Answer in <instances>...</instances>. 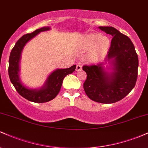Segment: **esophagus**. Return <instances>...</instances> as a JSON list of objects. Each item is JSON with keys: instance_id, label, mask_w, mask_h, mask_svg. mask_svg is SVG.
<instances>
[{"instance_id": "34e87169", "label": "esophagus", "mask_w": 148, "mask_h": 148, "mask_svg": "<svg viewBox=\"0 0 148 148\" xmlns=\"http://www.w3.org/2000/svg\"><path fill=\"white\" fill-rule=\"evenodd\" d=\"M82 69V65L80 64H78L76 67V71H81Z\"/></svg>"}]
</instances>
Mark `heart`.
Here are the masks:
<instances>
[{
	"label": "heart",
	"mask_w": 148,
	"mask_h": 148,
	"mask_svg": "<svg viewBox=\"0 0 148 148\" xmlns=\"http://www.w3.org/2000/svg\"><path fill=\"white\" fill-rule=\"evenodd\" d=\"M109 38L99 33H91L86 35L81 42V47L90 51L88 58L92 62H98L106 56L110 47Z\"/></svg>",
	"instance_id": "obj_1"
}]
</instances>
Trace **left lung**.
Here are the masks:
<instances>
[{
	"label": "left lung",
	"instance_id": "obj_1",
	"mask_svg": "<svg viewBox=\"0 0 148 148\" xmlns=\"http://www.w3.org/2000/svg\"><path fill=\"white\" fill-rule=\"evenodd\" d=\"M100 30L111 35V47L105 62L84 65L87 78L84 84L88 97L102 103L117 102L126 97L134 88L138 76V58L135 47L127 35L111 26H99ZM111 65V72L103 65Z\"/></svg>",
	"mask_w": 148,
	"mask_h": 148
}]
</instances>
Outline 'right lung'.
Instances as JSON below:
<instances>
[{
    "label": "right lung",
    "mask_w": 148,
    "mask_h": 148,
    "mask_svg": "<svg viewBox=\"0 0 148 148\" xmlns=\"http://www.w3.org/2000/svg\"><path fill=\"white\" fill-rule=\"evenodd\" d=\"M50 27H43L32 33L23 35L12 49L9 58L8 74L12 84L20 95L35 103H45L53 99L60 92L62 81L66 76L72 74L76 69V64L67 69H57L53 71L46 80L45 84L40 89H30L21 83L19 78V62L23 47L29 40L40 32L50 30Z\"/></svg>",
    "instance_id": "add662e5"
}]
</instances>
